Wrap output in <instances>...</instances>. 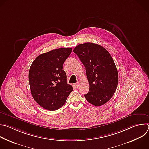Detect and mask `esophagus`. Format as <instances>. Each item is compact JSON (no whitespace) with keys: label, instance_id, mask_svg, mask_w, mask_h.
<instances>
[{"label":"esophagus","instance_id":"esophagus-1","mask_svg":"<svg viewBox=\"0 0 149 149\" xmlns=\"http://www.w3.org/2000/svg\"><path fill=\"white\" fill-rule=\"evenodd\" d=\"M79 86H80V83H79V82H78L74 84V86H75V87H77V88H78V87H79Z\"/></svg>","mask_w":149,"mask_h":149}]
</instances>
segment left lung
I'll return each mask as SVG.
<instances>
[{
	"mask_svg": "<svg viewBox=\"0 0 149 149\" xmlns=\"http://www.w3.org/2000/svg\"><path fill=\"white\" fill-rule=\"evenodd\" d=\"M73 51L86 67L90 90L85 98L95 106L104 104L114 95L118 81V71L110 54L91 42L79 44Z\"/></svg>",
	"mask_w": 149,
	"mask_h": 149,
	"instance_id": "left-lung-1",
	"label": "left lung"
}]
</instances>
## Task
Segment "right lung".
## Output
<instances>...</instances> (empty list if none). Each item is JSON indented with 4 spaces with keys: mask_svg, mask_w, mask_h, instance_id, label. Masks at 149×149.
<instances>
[{
    "mask_svg": "<svg viewBox=\"0 0 149 149\" xmlns=\"http://www.w3.org/2000/svg\"><path fill=\"white\" fill-rule=\"evenodd\" d=\"M71 48H61L39 55L29 72L31 94L42 107L50 111L64 104L73 90L67 82L63 64L72 52Z\"/></svg>",
    "mask_w": 149,
    "mask_h": 149,
    "instance_id": "1",
    "label": "right lung"
}]
</instances>
